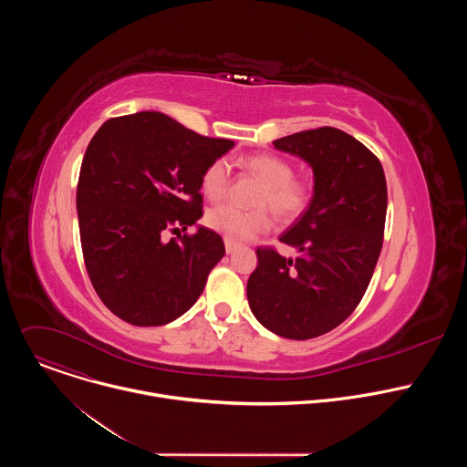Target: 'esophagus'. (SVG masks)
<instances>
[{
    "instance_id": "esophagus-1",
    "label": "esophagus",
    "mask_w": 467,
    "mask_h": 467,
    "mask_svg": "<svg viewBox=\"0 0 467 467\" xmlns=\"http://www.w3.org/2000/svg\"><path fill=\"white\" fill-rule=\"evenodd\" d=\"M238 249V245L236 244H233V242H229V240H225V251H227V254H231V253H234Z\"/></svg>"
}]
</instances>
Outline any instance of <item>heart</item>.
<instances>
[{
    "instance_id": "obj_1",
    "label": "heart",
    "mask_w": 467,
    "mask_h": 467,
    "mask_svg": "<svg viewBox=\"0 0 467 467\" xmlns=\"http://www.w3.org/2000/svg\"><path fill=\"white\" fill-rule=\"evenodd\" d=\"M245 168L256 175L264 184L254 199L260 207H270L279 218L292 220L299 216L310 199V184L305 179H296L292 164L270 153H260L245 159ZM231 184V168L225 159L214 161L202 177V190L211 199L218 202ZM207 225L220 233L233 244H244L258 234L272 229V216L265 209L240 211L233 205H220L209 211Z\"/></svg>"
}]
</instances>
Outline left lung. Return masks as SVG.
Masks as SVG:
<instances>
[{
  "label": "left lung",
  "instance_id": "left-lung-1",
  "mask_svg": "<svg viewBox=\"0 0 467 467\" xmlns=\"http://www.w3.org/2000/svg\"><path fill=\"white\" fill-rule=\"evenodd\" d=\"M274 146L312 168L314 193L279 238L296 249V258L256 249L247 301L268 330L308 340L348 319L368 290L382 249L386 177L364 144L335 127L301 130Z\"/></svg>",
  "mask_w": 467,
  "mask_h": 467
}]
</instances>
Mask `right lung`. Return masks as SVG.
Instances as JSON below:
<instances>
[{"label":"right lung","instance_id":"add662e5","mask_svg":"<svg viewBox=\"0 0 467 467\" xmlns=\"http://www.w3.org/2000/svg\"><path fill=\"white\" fill-rule=\"evenodd\" d=\"M234 146L144 110L107 119L90 140L78 182L85 265L105 306L139 327L166 325L202 296L223 258L203 216V171Z\"/></svg>","mask_w":467,"mask_h":467}]
</instances>
